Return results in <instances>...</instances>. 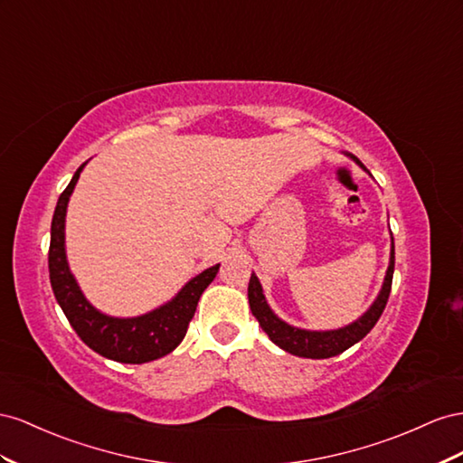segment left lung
Masks as SVG:
<instances>
[{"instance_id": "left-lung-1", "label": "left lung", "mask_w": 463, "mask_h": 463, "mask_svg": "<svg viewBox=\"0 0 463 463\" xmlns=\"http://www.w3.org/2000/svg\"><path fill=\"white\" fill-rule=\"evenodd\" d=\"M347 156L353 158V161L363 170H366L359 158L353 156L351 153H347ZM390 239H392L390 263L384 275V283H382L380 293L374 298L373 305L368 307V310L363 316H359L354 322L337 329H305V327L290 326L285 320H281L268 305L266 295H263V288L256 273H252L248 283L250 310H252L261 329L269 335V339L275 343V345L290 354L305 356V359H329V356H335L343 351H347L349 347L354 345V343H359L368 332H371L382 316V312L386 308V302L392 290V277H393V263H395L392 232H390Z\"/></svg>"}]
</instances>
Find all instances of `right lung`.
Returning a JSON list of instances; mask_svg holds the SVG:
<instances>
[{
  "label": "right lung",
  "mask_w": 463,
  "mask_h": 463,
  "mask_svg": "<svg viewBox=\"0 0 463 463\" xmlns=\"http://www.w3.org/2000/svg\"><path fill=\"white\" fill-rule=\"evenodd\" d=\"M85 165L87 163L75 170L68 188L60 195L54 217H52L48 252L52 290H54L58 305L75 329V334L92 351L124 364H143L161 359V356L173 353L186 335L197 300L209 283L215 279L221 263H215L200 275L192 277L168 302L141 316L118 318V316L97 310L83 295L70 269L68 254H65V215H68L70 197Z\"/></svg>",
  "instance_id": "obj_1"
}]
</instances>
